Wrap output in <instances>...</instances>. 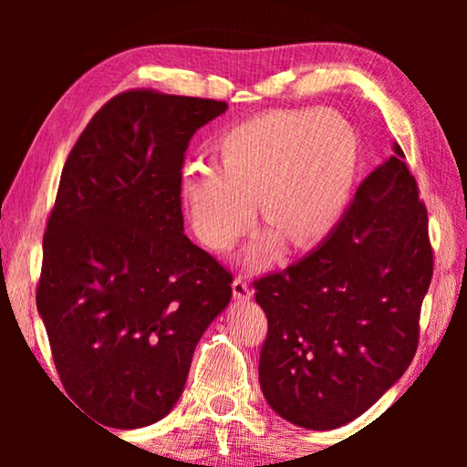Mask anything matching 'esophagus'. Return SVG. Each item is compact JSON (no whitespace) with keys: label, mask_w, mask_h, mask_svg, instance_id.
I'll return each mask as SVG.
<instances>
[{"label":"esophagus","mask_w":467,"mask_h":467,"mask_svg":"<svg viewBox=\"0 0 467 467\" xmlns=\"http://www.w3.org/2000/svg\"><path fill=\"white\" fill-rule=\"evenodd\" d=\"M233 295H234V300H239V303H249L251 300V288L249 284L244 278H234L233 282Z\"/></svg>","instance_id":"1"}]
</instances>
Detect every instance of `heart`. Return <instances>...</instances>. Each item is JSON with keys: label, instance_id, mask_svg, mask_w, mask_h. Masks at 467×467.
<instances>
[{"label": "heart", "instance_id": "b5f03b06", "mask_svg": "<svg viewBox=\"0 0 467 467\" xmlns=\"http://www.w3.org/2000/svg\"><path fill=\"white\" fill-rule=\"evenodd\" d=\"M218 167L189 162L179 192L195 234L214 249L239 239L255 216L267 224L243 251L251 267L274 264L284 239L295 249L326 241L357 185L360 141L342 115L274 109L233 125L216 141Z\"/></svg>", "mask_w": 467, "mask_h": 467}]
</instances>
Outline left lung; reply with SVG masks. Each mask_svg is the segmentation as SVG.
Listing matches in <instances>:
<instances>
[{"label":"left lung","instance_id":"left-lung-1","mask_svg":"<svg viewBox=\"0 0 467 467\" xmlns=\"http://www.w3.org/2000/svg\"><path fill=\"white\" fill-rule=\"evenodd\" d=\"M404 152L362 181L317 249L255 284L267 339L259 385L290 424L339 429L406 373L432 278L429 218Z\"/></svg>","mask_w":467,"mask_h":467}]
</instances>
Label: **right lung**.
Returning a JSON list of instances; mask_svg holds the SVG:
<instances>
[{
  "label": "right lung",
  "mask_w": 467,
  "mask_h": 467,
  "mask_svg": "<svg viewBox=\"0 0 467 467\" xmlns=\"http://www.w3.org/2000/svg\"><path fill=\"white\" fill-rule=\"evenodd\" d=\"M226 109L123 92L63 167L36 309L67 395L110 429L175 408L197 342L231 303L233 275L185 236L179 192L189 140Z\"/></svg>",
  "instance_id": "right-lung-1"
}]
</instances>
